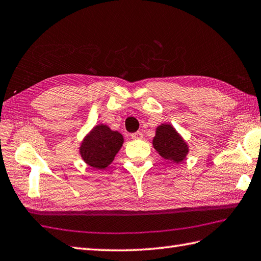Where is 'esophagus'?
Masks as SVG:
<instances>
[{
    "instance_id": "1",
    "label": "esophagus",
    "mask_w": 261,
    "mask_h": 261,
    "mask_svg": "<svg viewBox=\"0 0 261 261\" xmlns=\"http://www.w3.org/2000/svg\"><path fill=\"white\" fill-rule=\"evenodd\" d=\"M131 138H132V139H141L142 134H141V132H135V134L131 135Z\"/></svg>"
}]
</instances>
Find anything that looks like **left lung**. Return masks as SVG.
Returning <instances> with one entry per match:
<instances>
[{
    "label": "left lung",
    "instance_id": "obj_1",
    "mask_svg": "<svg viewBox=\"0 0 261 261\" xmlns=\"http://www.w3.org/2000/svg\"><path fill=\"white\" fill-rule=\"evenodd\" d=\"M152 145L164 160L173 163H180L186 160L189 147L183 138L171 124H161L157 126Z\"/></svg>",
    "mask_w": 261,
    "mask_h": 261
}]
</instances>
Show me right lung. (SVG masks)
I'll list each match as a JSON object with an SVG mask.
<instances>
[{
	"label": "right lung",
	"instance_id": "obj_1",
	"mask_svg": "<svg viewBox=\"0 0 261 261\" xmlns=\"http://www.w3.org/2000/svg\"><path fill=\"white\" fill-rule=\"evenodd\" d=\"M123 144V136L104 124L96 125L85 137L79 148L84 162L96 170H103L113 162Z\"/></svg>",
	"mask_w": 261,
	"mask_h": 261
}]
</instances>
